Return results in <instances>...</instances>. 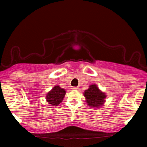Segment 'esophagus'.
I'll return each mask as SVG.
<instances>
[{"label": "esophagus", "mask_w": 147, "mask_h": 147, "mask_svg": "<svg viewBox=\"0 0 147 147\" xmlns=\"http://www.w3.org/2000/svg\"><path fill=\"white\" fill-rule=\"evenodd\" d=\"M78 89H79V88H78V87H73V88H72V90H77Z\"/></svg>", "instance_id": "34e87169"}]
</instances>
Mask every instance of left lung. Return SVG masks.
Segmentation results:
<instances>
[{
	"mask_svg": "<svg viewBox=\"0 0 147 147\" xmlns=\"http://www.w3.org/2000/svg\"><path fill=\"white\" fill-rule=\"evenodd\" d=\"M84 97L88 106L92 108H100L103 105L106 97V94L100 90L96 84H92L84 92Z\"/></svg>",
	"mask_w": 147,
	"mask_h": 147,
	"instance_id": "1",
	"label": "left lung"
}]
</instances>
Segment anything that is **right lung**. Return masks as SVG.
I'll use <instances>...</instances> for the list:
<instances>
[{
  "label": "right lung",
  "mask_w": 147,
  "mask_h": 147,
  "mask_svg": "<svg viewBox=\"0 0 147 147\" xmlns=\"http://www.w3.org/2000/svg\"><path fill=\"white\" fill-rule=\"evenodd\" d=\"M65 93V90L60 88L59 86H55L47 93L46 100L51 106H58L63 101Z\"/></svg>",
  "instance_id": "right-lung-1"
}]
</instances>
